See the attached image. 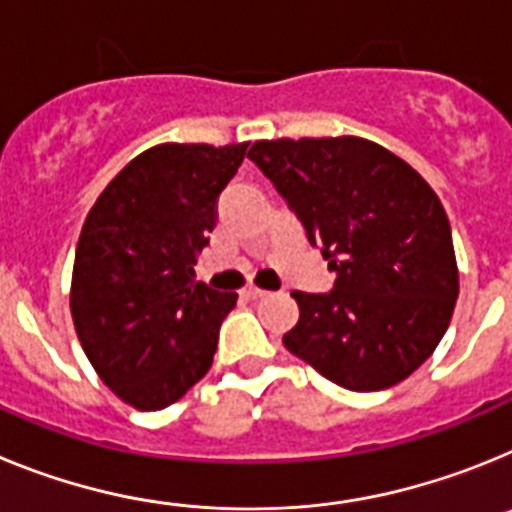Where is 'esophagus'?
<instances>
[{"mask_svg": "<svg viewBox=\"0 0 512 512\" xmlns=\"http://www.w3.org/2000/svg\"><path fill=\"white\" fill-rule=\"evenodd\" d=\"M241 295L246 297V300H261V297H266L269 292H266V289H261V287H256V284H246Z\"/></svg>", "mask_w": 512, "mask_h": 512, "instance_id": "1", "label": "esophagus"}]
</instances>
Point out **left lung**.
<instances>
[{"label":"left lung","instance_id":"8db88e82","mask_svg":"<svg viewBox=\"0 0 512 512\" xmlns=\"http://www.w3.org/2000/svg\"><path fill=\"white\" fill-rule=\"evenodd\" d=\"M248 158L297 212L338 274L328 295L292 292L284 346L354 392L387 390L436 351L459 297L451 225L438 194L374 140H256Z\"/></svg>","mask_w":512,"mask_h":512}]
</instances>
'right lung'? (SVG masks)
<instances>
[{
    "label": "right lung",
    "instance_id": "obj_1",
    "mask_svg": "<svg viewBox=\"0 0 512 512\" xmlns=\"http://www.w3.org/2000/svg\"><path fill=\"white\" fill-rule=\"evenodd\" d=\"M246 148L158 143L104 187L84 220L71 318L94 372L130 408H169L212 366L238 295L194 282V264Z\"/></svg>",
    "mask_w": 512,
    "mask_h": 512
}]
</instances>
